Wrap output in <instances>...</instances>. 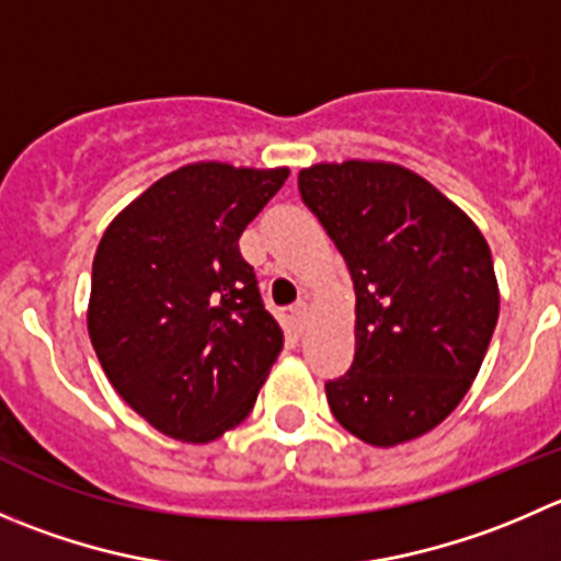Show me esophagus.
<instances>
[{"instance_id":"1","label":"esophagus","mask_w":561,"mask_h":561,"mask_svg":"<svg viewBox=\"0 0 561 561\" xmlns=\"http://www.w3.org/2000/svg\"><path fill=\"white\" fill-rule=\"evenodd\" d=\"M307 312H309L307 301H298V304H293V307H290V318H293V323H296L298 331H304V320H307Z\"/></svg>"}]
</instances>
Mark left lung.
<instances>
[{"label": "left lung", "instance_id": "obj_1", "mask_svg": "<svg viewBox=\"0 0 561 561\" xmlns=\"http://www.w3.org/2000/svg\"><path fill=\"white\" fill-rule=\"evenodd\" d=\"M298 192L356 290V353L325 383L331 413L373 447L425 436L458 408L491 345V247L453 199L405 167L314 164L298 172Z\"/></svg>", "mask_w": 561, "mask_h": 561}]
</instances>
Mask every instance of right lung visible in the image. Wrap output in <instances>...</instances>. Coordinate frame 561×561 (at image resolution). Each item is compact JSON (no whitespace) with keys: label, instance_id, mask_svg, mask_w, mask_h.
I'll return each mask as SVG.
<instances>
[{"label":"right lung","instance_id":"add662e5","mask_svg":"<svg viewBox=\"0 0 561 561\" xmlns=\"http://www.w3.org/2000/svg\"><path fill=\"white\" fill-rule=\"evenodd\" d=\"M290 170L181 167L98 243L87 331L117 394L156 431L208 444L241 425L285 336L238 238Z\"/></svg>","mask_w":561,"mask_h":561}]
</instances>
